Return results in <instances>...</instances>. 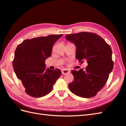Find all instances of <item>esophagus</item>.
<instances>
[{
  "mask_svg": "<svg viewBox=\"0 0 126 126\" xmlns=\"http://www.w3.org/2000/svg\"><path fill=\"white\" fill-rule=\"evenodd\" d=\"M70 72V71L67 69H63L62 71V73L63 75H66V74H67Z\"/></svg>",
  "mask_w": 126,
  "mask_h": 126,
  "instance_id": "34e87169",
  "label": "esophagus"
}]
</instances>
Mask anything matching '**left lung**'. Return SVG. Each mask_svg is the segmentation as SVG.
Instances as JSON below:
<instances>
[{
	"label": "left lung",
	"mask_w": 126,
	"mask_h": 126,
	"mask_svg": "<svg viewBox=\"0 0 126 126\" xmlns=\"http://www.w3.org/2000/svg\"><path fill=\"white\" fill-rule=\"evenodd\" d=\"M65 38L76 46L79 62L88 63L85 69L71 70L74 80L69 84L70 91L81 97H94L105 86L113 67L111 48L101 37L92 32L67 34Z\"/></svg>",
	"instance_id": "left-lung-1"
}]
</instances>
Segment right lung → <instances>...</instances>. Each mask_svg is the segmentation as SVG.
<instances>
[{
  "label": "right lung",
  "mask_w": 126,
  "mask_h": 126,
  "mask_svg": "<svg viewBox=\"0 0 126 126\" xmlns=\"http://www.w3.org/2000/svg\"><path fill=\"white\" fill-rule=\"evenodd\" d=\"M62 35L51 34L26 39L18 45L13 66L28 95L33 97L47 95L60 78L61 71L46 70L45 61L50 56L55 43Z\"/></svg>",
  "instance_id": "1"
}]
</instances>
